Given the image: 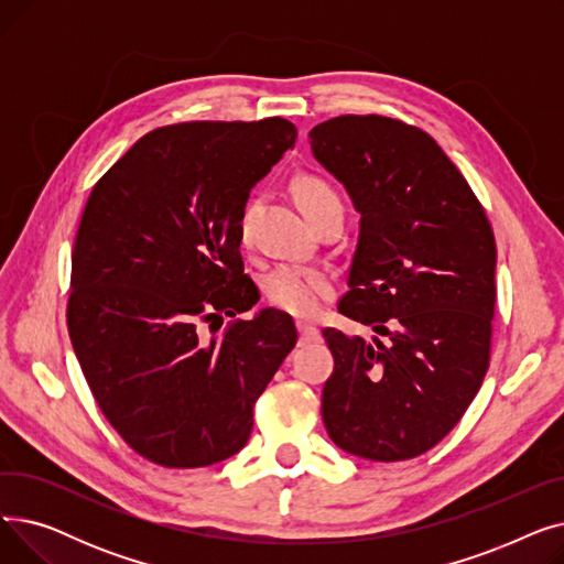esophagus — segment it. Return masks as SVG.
Returning <instances> with one entry per match:
<instances>
[{"label": "esophagus", "instance_id": "34e87169", "mask_svg": "<svg viewBox=\"0 0 564 564\" xmlns=\"http://www.w3.org/2000/svg\"><path fill=\"white\" fill-rule=\"evenodd\" d=\"M297 332H300V345L319 340V329L313 327V324H308V322H297Z\"/></svg>", "mask_w": 564, "mask_h": 564}]
</instances>
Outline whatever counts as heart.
<instances>
[{"instance_id": "1", "label": "heart", "mask_w": 564, "mask_h": 564, "mask_svg": "<svg viewBox=\"0 0 564 564\" xmlns=\"http://www.w3.org/2000/svg\"><path fill=\"white\" fill-rule=\"evenodd\" d=\"M294 196H297V203L308 217V221L317 219L324 213L336 210V207L343 210V200L338 192L317 175H300L297 181H294ZM258 207L260 200L251 196L242 207L240 221H237V232H240V240L245 245H249L253 237ZM264 290L267 297H270V302L276 308L300 317H311L332 297L334 281L327 272L313 270V267L279 264L276 270L267 274Z\"/></svg>"}]
</instances>
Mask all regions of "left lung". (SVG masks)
<instances>
[{
  "mask_svg": "<svg viewBox=\"0 0 564 564\" xmlns=\"http://www.w3.org/2000/svg\"><path fill=\"white\" fill-rule=\"evenodd\" d=\"M308 137L313 158L361 215L338 311L377 334L370 343L322 332L334 354L324 425L357 457H419L459 423L489 368V219L457 166L419 128L387 116H338Z\"/></svg>",
  "mask_w": 564,
  "mask_h": 564,
  "instance_id": "1",
  "label": "left lung"
}]
</instances>
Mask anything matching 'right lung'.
I'll use <instances>...</instances> for the list:
<instances>
[{
  "label": "right lung",
  "mask_w": 564,
  "mask_h": 564,
  "mask_svg": "<svg viewBox=\"0 0 564 564\" xmlns=\"http://www.w3.org/2000/svg\"><path fill=\"white\" fill-rule=\"evenodd\" d=\"M297 141L285 118L141 137L94 187L73 251L68 334L113 430L141 457L198 468L240 453L253 404L297 343L242 272L251 187ZM224 322V317H221Z\"/></svg>",
  "instance_id": "right-lung-1"
}]
</instances>
